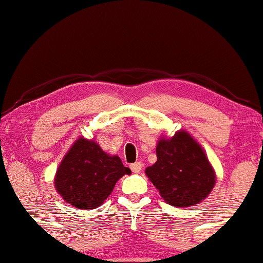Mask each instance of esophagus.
Returning <instances> with one entry per match:
<instances>
[{
	"label": "esophagus",
	"instance_id": "34e87169",
	"mask_svg": "<svg viewBox=\"0 0 263 263\" xmlns=\"http://www.w3.org/2000/svg\"><path fill=\"white\" fill-rule=\"evenodd\" d=\"M129 167H131V170L134 173H140L142 170V167H143V164H142L141 162H137V163H134L129 165Z\"/></svg>",
	"mask_w": 263,
	"mask_h": 263
}]
</instances>
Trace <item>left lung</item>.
<instances>
[{
	"mask_svg": "<svg viewBox=\"0 0 263 263\" xmlns=\"http://www.w3.org/2000/svg\"><path fill=\"white\" fill-rule=\"evenodd\" d=\"M157 162L145 175L166 203L191 207L208 197L217 175L204 149L186 129L163 136L156 148Z\"/></svg>",
	"mask_w": 263,
	"mask_h": 263,
	"instance_id": "obj_1",
	"label": "left lung"
}]
</instances>
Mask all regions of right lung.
<instances>
[{
	"mask_svg": "<svg viewBox=\"0 0 263 263\" xmlns=\"http://www.w3.org/2000/svg\"><path fill=\"white\" fill-rule=\"evenodd\" d=\"M118 156L107 154L94 140L78 137L56 170L58 194L78 210H94L111 195L119 179L129 175Z\"/></svg>",
	"mask_w": 263,
	"mask_h": 263,
	"instance_id": "obj_1",
	"label": "right lung"
}]
</instances>
